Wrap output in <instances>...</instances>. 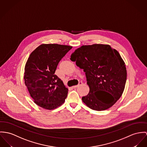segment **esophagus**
<instances>
[{"label":"esophagus","mask_w":147,"mask_h":147,"mask_svg":"<svg viewBox=\"0 0 147 147\" xmlns=\"http://www.w3.org/2000/svg\"><path fill=\"white\" fill-rule=\"evenodd\" d=\"M82 82H80L79 83V84H78V85H76V86H73V88H77V87H78V86H80V85H82Z\"/></svg>","instance_id":"34e87169"}]
</instances>
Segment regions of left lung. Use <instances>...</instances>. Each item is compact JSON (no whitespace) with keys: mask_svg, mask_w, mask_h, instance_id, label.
<instances>
[{"mask_svg":"<svg viewBox=\"0 0 147 147\" xmlns=\"http://www.w3.org/2000/svg\"><path fill=\"white\" fill-rule=\"evenodd\" d=\"M70 60L85 72L88 94L82 101L96 111L107 110L117 101L124 90L127 71L119 52L106 44L80 46Z\"/></svg>","mask_w":147,"mask_h":147,"instance_id":"left-lung-1","label":"left lung"}]
</instances>
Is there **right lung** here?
I'll use <instances>...</instances> for the list:
<instances>
[{
    "label": "right lung",
    "mask_w": 147,
    "mask_h": 147,
    "mask_svg": "<svg viewBox=\"0 0 147 147\" xmlns=\"http://www.w3.org/2000/svg\"><path fill=\"white\" fill-rule=\"evenodd\" d=\"M71 46L43 44L31 53L24 67V80L34 102L51 110L64 103L68 89L55 72L61 59Z\"/></svg>",
    "instance_id": "add662e5"
}]
</instances>
